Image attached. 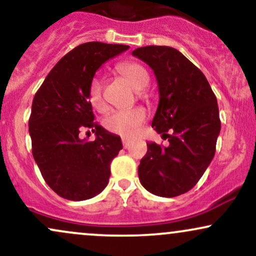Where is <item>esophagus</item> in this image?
<instances>
[{
  "mask_svg": "<svg viewBox=\"0 0 256 256\" xmlns=\"http://www.w3.org/2000/svg\"><path fill=\"white\" fill-rule=\"evenodd\" d=\"M122 146H124L125 149L128 148V146H130V140H128V138L122 137Z\"/></svg>",
  "mask_w": 256,
  "mask_h": 256,
  "instance_id": "34e87169",
  "label": "esophagus"
}]
</instances>
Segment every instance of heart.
Masks as SVG:
<instances>
[{"instance_id": "b5f03b06", "label": "heart", "mask_w": 256, "mask_h": 256, "mask_svg": "<svg viewBox=\"0 0 256 256\" xmlns=\"http://www.w3.org/2000/svg\"><path fill=\"white\" fill-rule=\"evenodd\" d=\"M119 72L134 89L142 90L149 83V74L142 64L137 62H122L118 66ZM89 101L96 110H106L104 98V85L101 79L95 77L89 86ZM146 118V112L143 107H134L128 110H114L104 120L106 130L122 137H134L140 130Z\"/></svg>"}]
</instances>
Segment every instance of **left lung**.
I'll use <instances>...</instances> for the list:
<instances>
[{
    "instance_id": "obj_1",
    "label": "left lung",
    "mask_w": 256,
    "mask_h": 256,
    "mask_svg": "<svg viewBox=\"0 0 256 256\" xmlns=\"http://www.w3.org/2000/svg\"><path fill=\"white\" fill-rule=\"evenodd\" d=\"M132 55L155 73L160 100L152 126L170 142L167 146L146 143L138 177L149 192L174 198L195 186L214 158L218 102L204 73L177 49L146 46Z\"/></svg>"
}]
</instances>
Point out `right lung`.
I'll use <instances>...</instances> for the list:
<instances>
[{
    "mask_svg": "<svg viewBox=\"0 0 256 256\" xmlns=\"http://www.w3.org/2000/svg\"><path fill=\"white\" fill-rule=\"evenodd\" d=\"M128 49L122 44H80L52 67L34 95L28 119L32 155L46 183L61 198L83 201L107 186L110 162L122 144L119 136L94 122L89 86L102 64ZM83 128L96 132L95 141L78 138Z\"/></svg>",
    "mask_w": 256,
    "mask_h": 256,
    "instance_id": "1",
    "label": "right lung"
}]
</instances>
